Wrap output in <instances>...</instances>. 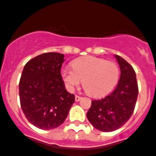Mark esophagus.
I'll return each instance as SVG.
<instances>
[{
  "label": "esophagus",
  "mask_w": 156,
  "mask_h": 156,
  "mask_svg": "<svg viewBox=\"0 0 156 156\" xmlns=\"http://www.w3.org/2000/svg\"><path fill=\"white\" fill-rule=\"evenodd\" d=\"M80 100H81L80 96L76 95V96H75V100H76V102H78V101H80Z\"/></svg>",
  "instance_id": "esophagus-1"
}]
</instances>
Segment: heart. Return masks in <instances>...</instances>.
<instances>
[{"label":"heart","instance_id":"obj_1","mask_svg":"<svg viewBox=\"0 0 156 156\" xmlns=\"http://www.w3.org/2000/svg\"><path fill=\"white\" fill-rule=\"evenodd\" d=\"M72 66L73 70L64 69L61 72L63 80L71 91L82 81L83 89L89 96L101 97L109 93L119 80V65L103 58L83 56L74 60Z\"/></svg>","mask_w":156,"mask_h":156}]
</instances>
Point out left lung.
<instances>
[{"mask_svg": "<svg viewBox=\"0 0 156 156\" xmlns=\"http://www.w3.org/2000/svg\"><path fill=\"white\" fill-rule=\"evenodd\" d=\"M121 75L116 87L108 96L92 101L87 118L95 128L113 132L124 125L136 107L139 88L136 72L121 56L115 55Z\"/></svg>", "mask_w": 156, "mask_h": 156, "instance_id": "obj_1", "label": "left lung"}]
</instances>
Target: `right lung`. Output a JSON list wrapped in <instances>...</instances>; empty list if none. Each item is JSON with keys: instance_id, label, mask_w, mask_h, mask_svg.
Segmentation results:
<instances>
[{"instance_id": "add662e5", "label": "right lung", "mask_w": 156, "mask_h": 156, "mask_svg": "<svg viewBox=\"0 0 156 156\" xmlns=\"http://www.w3.org/2000/svg\"><path fill=\"white\" fill-rule=\"evenodd\" d=\"M64 55L43 53L24 65L19 83L20 107L26 119L40 129L61 125L75 102L64 87L60 69Z\"/></svg>"}]
</instances>
